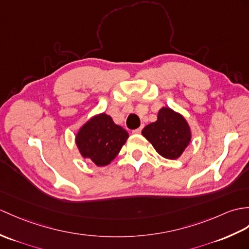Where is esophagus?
I'll return each mask as SVG.
<instances>
[{
    "mask_svg": "<svg viewBox=\"0 0 249 249\" xmlns=\"http://www.w3.org/2000/svg\"><path fill=\"white\" fill-rule=\"evenodd\" d=\"M142 127H143V126L139 127V128H137V129H134V130H132V132H134V134H140L141 130H142Z\"/></svg>",
    "mask_w": 249,
    "mask_h": 249,
    "instance_id": "obj_1",
    "label": "esophagus"
}]
</instances>
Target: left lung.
Masks as SVG:
<instances>
[{"label":"left lung","mask_w":249,"mask_h":249,"mask_svg":"<svg viewBox=\"0 0 249 249\" xmlns=\"http://www.w3.org/2000/svg\"><path fill=\"white\" fill-rule=\"evenodd\" d=\"M142 135L152 143L158 154L172 160L183 153L191 140L187 121L166 107L160 109L156 122L144 127Z\"/></svg>","instance_id":"8db88e82"}]
</instances>
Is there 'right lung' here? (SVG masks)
<instances>
[{
  "instance_id": "right-lung-1",
  "label": "right lung",
  "mask_w": 249,
  "mask_h": 249,
  "mask_svg": "<svg viewBox=\"0 0 249 249\" xmlns=\"http://www.w3.org/2000/svg\"><path fill=\"white\" fill-rule=\"evenodd\" d=\"M128 137V132L114 124L111 117L102 113L79 129L76 144L84 158L91 159L97 166H104L117 157Z\"/></svg>"
}]
</instances>
